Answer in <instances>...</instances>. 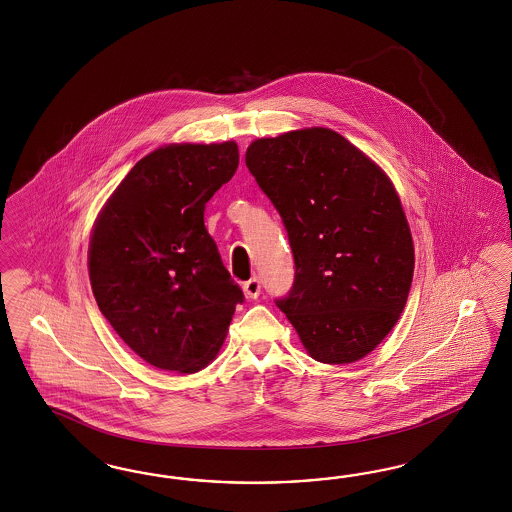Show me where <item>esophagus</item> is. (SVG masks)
<instances>
[{"label":"esophagus","instance_id":"esophagus-1","mask_svg":"<svg viewBox=\"0 0 512 512\" xmlns=\"http://www.w3.org/2000/svg\"><path fill=\"white\" fill-rule=\"evenodd\" d=\"M244 293L248 298H257L261 295V279L251 278L244 283Z\"/></svg>","mask_w":512,"mask_h":512}]
</instances>
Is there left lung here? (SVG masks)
Wrapping results in <instances>:
<instances>
[{"label":"left lung","instance_id":"obj_1","mask_svg":"<svg viewBox=\"0 0 512 512\" xmlns=\"http://www.w3.org/2000/svg\"><path fill=\"white\" fill-rule=\"evenodd\" d=\"M246 165L276 206L295 257L293 287L276 306L311 358L366 357L398 323L415 270L411 231L387 174L326 127L257 139Z\"/></svg>","mask_w":512,"mask_h":512}]
</instances>
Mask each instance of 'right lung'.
<instances>
[{
  "label": "right lung",
  "mask_w": 512,
  "mask_h": 512,
  "mask_svg": "<svg viewBox=\"0 0 512 512\" xmlns=\"http://www.w3.org/2000/svg\"><path fill=\"white\" fill-rule=\"evenodd\" d=\"M238 146L169 144L127 172L95 219L88 268L97 306L148 364L195 373L216 358L242 289L204 227Z\"/></svg>",
  "instance_id": "1"
}]
</instances>
